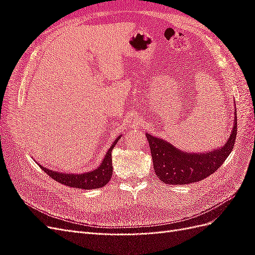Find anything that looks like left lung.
I'll use <instances>...</instances> for the list:
<instances>
[{"label":"left lung","instance_id":"obj_1","mask_svg":"<svg viewBox=\"0 0 255 255\" xmlns=\"http://www.w3.org/2000/svg\"><path fill=\"white\" fill-rule=\"evenodd\" d=\"M237 135V117L235 114L232 134L225 146L208 153H184L172 144L145 134L149 141L153 167L157 177L165 184L186 185L199 182L213 174L225 163L232 152Z\"/></svg>","mask_w":255,"mask_h":255}]
</instances>
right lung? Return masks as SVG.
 <instances>
[{
  "label": "right lung",
  "mask_w": 255,
  "mask_h": 255,
  "mask_svg": "<svg viewBox=\"0 0 255 255\" xmlns=\"http://www.w3.org/2000/svg\"><path fill=\"white\" fill-rule=\"evenodd\" d=\"M121 136H119L115 142L112 144L111 149L107 151L106 155L101 163V166L97 168L96 170L91 172H86L82 174H70V173H59L56 171L49 170V169L39 165L42 170L50 175L53 180L56 182L66 185L69 187L80 188V189H95L104 186L111 181L113 175V164H112V152L116 143L118 142Z\"/></svg>",
  "instance_id": "1"
}]
</instances>
